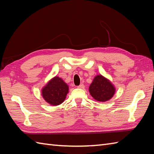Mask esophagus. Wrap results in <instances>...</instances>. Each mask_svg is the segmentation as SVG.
<instances>
[{"label":"esophagus","mask_w":154,"mask_h":154,"mask_svg":"<svg viewBox=\"0 0 154 154\" xmlns=\"http://www.w3.org/2000/svg\"><path fill=\"white\" fill-rule=\"evenodd\" d=\"M77 88H85V85L83 84H81L80 85L77 86Z\"/></svg>","instance_id":"obj_1"}]
</instances>
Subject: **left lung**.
<instances>
[{"label": "left lung", "mask_w": 154, "mask_h": 154, "mask_svg": "<svg viewBox=\"0 0 154 154\" xmlns=\"http://www.w3.org/2000/svg\"><path fill=\"white\" fill-rule=\"evenodd\" d=\"M115 87L110 81L101 75L96 76L89 87V92L96 100L106 102L115 94Z\"/></svg>", "instance_id": "obj_1"}]
</instances>
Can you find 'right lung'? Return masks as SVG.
Listing matches in <instances>:
<instances>
[{"label": "right lung", "instance_id": "add662e5", "mask_svg": "<svg viewBox=\"0 0 154 154\" xmlns=\"http://www.w3.org/2000/svg\"><path fill=\"white\" fill-rule=\"evenodd\" d=\"M69 87L62 79L55 77L42 88V95L46 102L52 106L62 103L68 93Z\"/></svg>", "mask_w": 154, "mask_h": 154}]
</instances>
